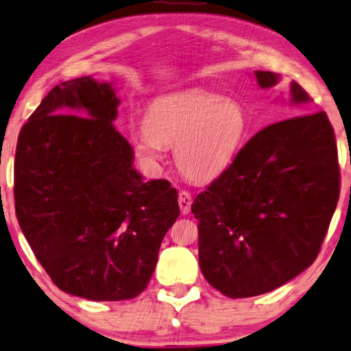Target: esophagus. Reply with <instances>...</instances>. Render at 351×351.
I'll return each instance as SVG.
<instances>
[{"mask_svg":"<svg viewBox=\"0 0 351 351\" xmlns=\"http://www.w3.org/2000/svg\"><path fill=\"white\" fill-rule=\"evenodd\" d=\"M191 195L185 190H182L179 193V206H180V212L184 213V215H186V213H190L191 210Z\"/></svg>","mask_w":351,"mask_h":351,"instance_id":"obj_1","label":"esophagus"}]
</instances>
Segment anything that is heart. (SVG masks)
<instances>
[{"label": "heart", "mask_w": 351, "mask_h": 351, "mask_svg": "<svg viewBox=\"0 0 351 351\" xmlns=\"http://www.w3.org/2000/svg\"><path fill=\"white\" fill-rule=\"evenodd\" d=\"M248 133V115L237 99L204 90L166 95L145 114V125L130 131L142 161L155 165L165 147H174L179 171L190 180L209 182L234 161Z\"/></svg>", "instance_id": "1"}]
</instances>
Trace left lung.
<instances>
[{
  "label": "left lung",
  "instance_id": "1",
  "mask_svg": "<svg viewBox=\"0 0 351 351\" xmlns=\"http://www.w3.org/2000/svg\"><path fill=\"white\" fill-rule=\"evenodd\" d=\"M261 88L280 75L255 71ZM291 104L311 103L291 82ZM339 161L326 112L266 126L191 204L202 276L228 298L285 285L318 256L339 201Z\"/></svg>",
  "mask_w": 351,
  "mask_h": 351
}]
</instances>
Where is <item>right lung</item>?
<instances>
[{
    "label": "right lung",
    "mask_w": 351,
    "mask_h": 351,
    "mask_svg": "<svg viewBox=\"0 0 351 351\" xmlns=\"http://www.w3.org/2000/svg\"><path fill=\"white\" fill-rule=\"evenodd\" d=\"M120 99L90 75L49 91L20 130L15 213L52 282L90 301H125L147 288L180 209L165 179L145 182L114 128Z\"/></svg>",
    "instance_id": "right-lung-1"
}]
</instances>
